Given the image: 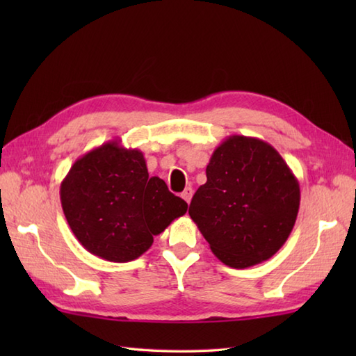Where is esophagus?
Here are the masks:
<instances>
[{"mask_svg":"<svg viewBox=\"0 0 356 356\" xmlns=\"http://www.w3.org/2000/svg\"><path fill=\"white\" fill-rule=\"evenodd\" d=\"M193 194H194L193 188L188 186V188H185V191L182 193V199H184L186 203H190V202H191V197H193Z\"/></svg>","mask_w":356,"mask_h":356,"instance_id":"esophagus-1","label":"esophagus"}]
</instances>
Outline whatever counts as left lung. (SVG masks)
<instances>
[{"instance_id":"8db88e82","label":"left lung","mask_w":356,"mask_h":356,"mask_svg":"<svg viewBox=\"0 0 356 356\" xmlns=\"http://www.w3.org/2000/svg\"><path fill=\"white\" fill-rule=\"evenodd\" d=\"M298 208V180L278 151L236 134L214 149L190 216L218 260L245 269L284 245Z\"/></svg>"}]
</instances>
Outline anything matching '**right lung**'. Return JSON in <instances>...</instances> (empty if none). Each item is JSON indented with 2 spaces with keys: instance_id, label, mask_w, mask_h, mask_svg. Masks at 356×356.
Instances as JSON below:
<instances>
[{
  "instance_id": "add662e5",
  "label": "right lung",
  "mask_w": 356,
  "mask_h": 356,
  "mask_svg": "<svg viewBox=\"0 0 356 356\" xmlns=\"http://www.w3.org/2000/svg\"><path fill=\"white\" fill-rule=\"evenodd\" d=\"M61 205L74 237L90 254L115 263L136 260L153 237L184 216L188 203L149 177L138 148L110 140L79 157L61 184Z\"/></svg>"
}]
</instances>
